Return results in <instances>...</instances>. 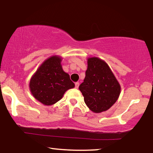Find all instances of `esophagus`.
I'll return each instance as SVG.
<instances>
[{
  "label": "esophagus",
  "mask_w": 153,
  "mask_h": 153,
  "mask_svg": "<svg viewBox=\"0 0 153 153\" xmlns=\"http://www.w3.org/2000/svg\"><path fill=\"white\" fill-rule=\"evenodd\" d=\"M79 82H76V83H75V88H76V89L79 88Z\"/></svg>",
  "instance_id": "obj_1"
}]
</instances>
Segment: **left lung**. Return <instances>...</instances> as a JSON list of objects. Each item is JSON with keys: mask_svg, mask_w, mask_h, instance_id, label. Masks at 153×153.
I'll return each mask as SVG.
<instances>
[{"mask_svg": "<svg viewBox=\"0 0 153 153\" xmlns=\"http://www.w3.org/2000/svg\"><path fill=\"white\" fill-rule=\"evenodd\" d=\"M79 89L84 101L94 113L106 111L114 105L121 93L120 84L105 61L98 57L88 59V69Z\"/></svg>", "mask_w": 153, "mask_h": 153, "instance_id": "1", "label": "left lung"}]
</instances>
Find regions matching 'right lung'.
Segmentation results:
<instances>
[{
    "label": "right lung",
    "mask_w": 153,
    "mask_h": 153,
    "mask_svg": "<svg viewBox=\"0 0 153 153\" xmlns=\"http://www.w3.org/2000/svg\"><path fill=\"white\" fill-rule=\"evenodd\" d=\"M62 58L54 55L39 66L30 81L33 97L45 105H51L61 100L68 90L74 88L70 75L63 71Z\"/></svg>",
    "instance_id": "obj_1"
}]
</instances>
